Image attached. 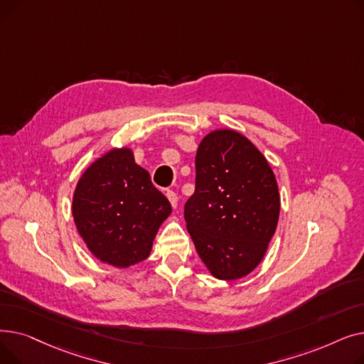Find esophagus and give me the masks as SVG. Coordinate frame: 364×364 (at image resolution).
<instances>
[{"label": "esophagus", "instance_id": "obj_1", "mask_svg": "<svg viewBox=\"0 0 364 364\" xmlns=\"http://www.w3.org/2000/svg\"><path fill=\"white\" fill-rule=\"evenodd\" d=\"M166 198H168V200L171 202L172 208L177 209V206H178V198H177L176 192H172V190H168V192H166Z\"/></svg>", "mask_w": 364, "mask_h": 364}]
</instances>
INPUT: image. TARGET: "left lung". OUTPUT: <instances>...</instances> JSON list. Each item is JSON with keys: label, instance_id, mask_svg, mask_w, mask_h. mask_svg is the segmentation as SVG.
Returning <instances> with one entry per match:
<instances>
[{"label": "left lung", "instance_id": "1", "mask_svg": "<svg viewBox=\"0 0 364 364\" xmlns=\"http://www.w3.org/2000/svg\"><path fill=\"white\" fill-rule=\"evenodd\" d=\"M279 213L277 183L262 153L233 129L208 134L198 147L195 193L184 205V220L213 276L250 274L276 232Z\"/></svg>", "mask_w": 364, "mask_h": 364}]
</instances>
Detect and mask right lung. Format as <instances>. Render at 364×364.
<instances>
[{"instance_id": "1", "label": "right lung", "mask_w": 364, "mask_h": 364, "mask_svg": "<svg viewBox=\"0 0 364 364\" xmlns=\"http://www.w3.org/2000/svg\"><path fill=\"white\" fill-rule=\"evenodd\" d=\"M72 214L88 250L119 269L150 254L171 203L151 184L129 149H113L87 168L75 188Z\"/></svg>"}]
</instances>
